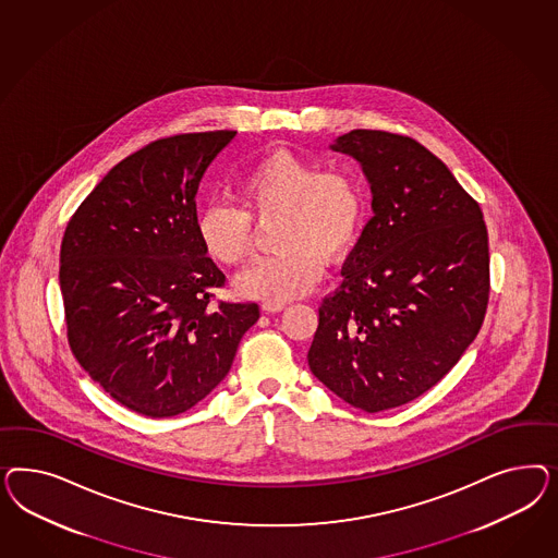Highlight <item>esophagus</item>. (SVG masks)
Wrapping results in <instances>:
<instances>
[{"label":"esophagus","mask_w":558,"mask_h":558,"mask_svg":"<svg viewBox=\"0 0 558 558\" xmlns=\"http://www.w3.org/2000/svg\"><path fill=\"white\" fill-rule=\"evenodd\" d=\"M262 308H264L266 313H278V311L287 308V301H264Z\"/></svg>","instance_id":"1"}]
</instances>
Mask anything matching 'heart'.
Returning <instances> with one entry per match:
<instances>
[{
  "label": "heart",
  "instance_id": "b5f03b06",
  "mask_svg": "<svg viewBox=\"0 0 558 558\" xmlns=\"http://www.w3.org/2000/svg\"><path fill=\"white\" fill-rule=\"evenodd\" d=\"M241 208L204 206L196 233L208 257L243 266L255 250L254 225L278 220L271 231L276 252L236 278L241 294L262 301L303 296L322 280L327 255L348 254L362 235L368 198L362 178L350 168H319L317 161L278 149L236 178Z\"/></svg>",
  "mask_w": 558,
  "mask_h": 558
}]
</instances>
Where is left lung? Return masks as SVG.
<instances>
[{"label":"left lung","mask_w":558,"mask_h":558,"mask_svg":"<svg viewBox=\"0 0 558 558\" xmlns=\"http://www.w3.org/2000/svg\"><path fill=\"white\" fill-rule=\"evenodd\" d=\"M336 151L362 163L374 217L323 299L308 366L345 403L405 405L454 368L485 322L483 210L422 143L355 129Z\"/></svg>","instance_id":"left-lung-1"}]
</instances>
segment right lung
<instances>
[{
  "label": "right lung",
  "instance_id": "1",
  "mask_svg": "<svg viewBox=\"0 0 558 558\" xmlns=\"http://www.w3.org/2000/svg\"><path fill=\"white\" fill-rule=\"evenodd\" d=\"M235 131L163 136L110 169L69 219L59 284L69 348L120 405L173 417L219 385L257 303L215 301L227 276L196 233V192Z\"/></svg>",
  "mask_w": 558,
  "mask_h": 558
}]
</instances>
